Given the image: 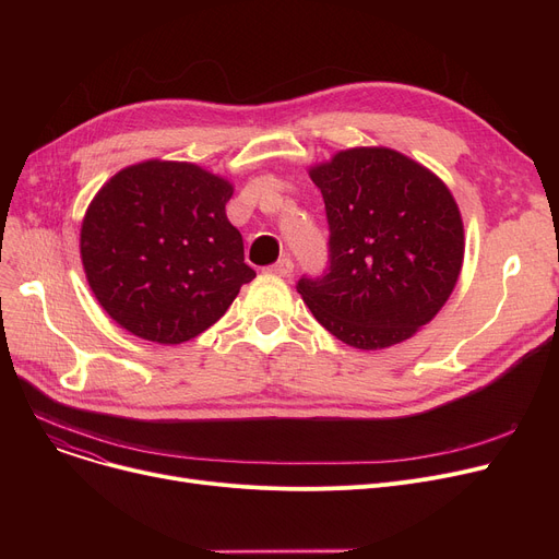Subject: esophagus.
Masks as SVG:
<instances>
[{"label":"esophagus","instance_id":"esophagus-1","mask_svg":"<svg viewBox=\"0 0 559 559\" xmlns=\"http://www.w3.org/2000/svg\"><path fill=\"white\" fill-rule=\"evenodd\" d=\"M292 270H295V264H292V260L287 255H283L278 262L272 264V267H267V272L276 274V276H289Z\"/></svg>","mask_w":559,"mask_h":559}]
</instances>
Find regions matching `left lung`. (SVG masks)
Masks as SVG:
<instances>
[{
  "label": "left lung",
  "mask_w": 559,
  "mask_h": 559,
  "mask_svg": "<svg viewBox=\"0 0 559 559\" xmlns=\"http://www.w3.org/2000/svg\"><path fill=\"white\" fill-rule=\"evenodd\" d=\"M331 228V264L297 292L344 344L376 350L442 310L464 260V224L447 183L388 146H354L310 167Z\"/></svg>",
  "instance_id": "1"
}]
</instances>
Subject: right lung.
Here are the masks:
<instances>
[{"mask_svg": "<svg viewBox=\"0 0 559 559\" xmlns=\"http://www.w3.org/2000/svg\"><path fill=\"white\" fill-rule=\"evenodd\" d=\"M233 183L194 163L144 160L117 171L81 224L83 272L122 329L183 344L228 310L255 272L226 217Z\"/></svg>", "mask_w": 559, "mask_h": 559, "instance_id": "obj_1", "label": "right lung"}]
</instances>
